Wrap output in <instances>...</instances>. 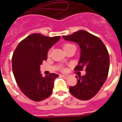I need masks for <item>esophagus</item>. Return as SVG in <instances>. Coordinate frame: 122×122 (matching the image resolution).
<instances>
[{"label": "esophagus", "mask_w": 122, "mask_h": 122, "mask_svg": "<svg viewBox=\"0 0 122 122\" xmlns=\"http://www.w3.org/2000/svg\"><path fill=\"white\" fill-rule=\"evenodd\" d=\"M61 76L63 77V78H67L69 77V76H68V75H66V74H62Z\"/></svg>", "instance_id": "34e87169"}]
</instances>
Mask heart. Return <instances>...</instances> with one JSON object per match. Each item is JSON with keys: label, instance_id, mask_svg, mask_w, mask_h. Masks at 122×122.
Listing matches in <instances>:
<instances>
[{"label": "heart", "instance_id": "heart-1", "mask_svg": "<svg viewBox=\"0 0 122 122\" xmlns=\"http://www.w3.org/2000/svg\"><path fill=\"white\" fill-rule=\"evenodd\" d=\"M73 45H72V44H63V49H66L67 48H69V47H71V46H72Z\"/></svg>", "mask_w": 122, "mask_h": 122}]
</instances>
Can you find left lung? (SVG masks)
Segmentation results:
<instances>
[{
    "mask_svg": "<svg viewBox=\"0 0 122 122\" xmlns=\"http://www.w3.org/2000/svg\"><path fill=\"white\" fill-rule=\"evenodd\" d=\"M63 38L78 44L80 56L74 70L80 71L84 69L86 72L85 75L76 76V85L70 86L69 91L78 99H90L97 94L107 78L110 66L107 49L100 38L86 30H78Z\"/></svg>",
    "mask_w": 122,
    "mask_h": 122,
    "instance_id": "1",
    "label": "left lung"
}]
</instances>
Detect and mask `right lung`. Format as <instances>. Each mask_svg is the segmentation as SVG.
Segmentation results:
<instances>
[{"mask_svg":"<svg viewBox=\"0 0 122 122\" xmlns=\"http://www.w3.org/2000/svg\"><path fill=\"white\" fill-rule=\"evenodd\" d=\"M61 36L49 37L34 33L20 42L12 59L13 73L21 91L30 99L40 101L52 93L58 74L42 76L40 65L47 59L48 51Z\"/></svg>","mask_w":122,"mask_h":122,"instance_id":"1","label":"right lung"}]
</instances>
